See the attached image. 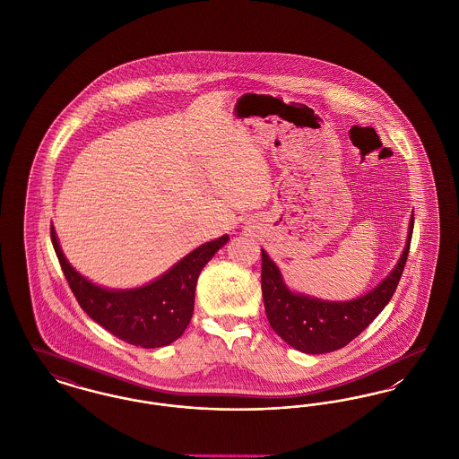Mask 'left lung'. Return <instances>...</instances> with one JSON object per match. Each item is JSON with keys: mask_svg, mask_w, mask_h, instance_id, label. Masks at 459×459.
<instances>
[{"mask_svg": "<svg viewBox=\"0 0 459 459\" xmlns=\"http://www.w3.org/2000/svg\"><path fill=\"white\" fill-rule=\"evenodd\" d=\"M415 215L404 251L393 272L365 296L352 301H324L287 289L281 270L262 249V290L266 318L289 346L306 354H324L348 346L391 301L410 253Z\"/></svg>", "mask_w": 459, "mask_h": 459, "instance_id": "left-lung-1", "label": "left lung"}]
</instances>
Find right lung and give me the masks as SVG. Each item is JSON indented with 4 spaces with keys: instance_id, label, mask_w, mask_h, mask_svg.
<instances>
[{
    "instance_id": "1",
    "label": "right lung",
    "mask_w": 459,
    "mask_h": 459,
    "mask_svg": "<svg viewBox=\"0 0 459 459\" xmlns=\"http://www.w3.org/2000/svg\"><path fill=\"white\" fill-rule=\"evenodd\" d=\"M51 240L66 282L89 316L132 346L154 350L174 342L189 325L197 277L229 236L199 246L152 284L126 290L100 287L75 272L62 253L53 225Z\"/></svg>"
}]
</instances>
